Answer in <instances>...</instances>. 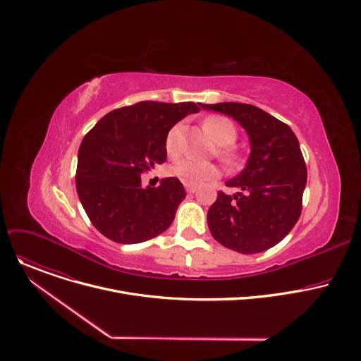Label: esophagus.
<instances>
[{
	"label": "esophagus",
	"instance_id": "1",
	"mask_svg": "<svg viewBox=\"0 0 361 361\" xmlns=\"http://www.w3.org/2000/svg\"><path fill=\"white\" fill-rule=\"evenodd\" d=\"M184 188H185V191H187V192H190V194L195 192V190H197V187H195V185H192V184H184Z\"/></svg>",
	"mask_w": 361,
	"mask_h": 361
}]
</instances>
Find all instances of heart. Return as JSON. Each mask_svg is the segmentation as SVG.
Returning a JSON list of instances; mask_svg holds the SVG:
<instances>
[{
    "label": "heart",
    "instance_id": "1",
    "mask_svg": "<svg viewBox=\"0 0 361 361\" xmlns=\"http://www.w3.org/2000/svg\"><path fill=\"white\" fill-rule=\"evenodd\" d=\"M205 130L213 137V140L220 145H228L237 138V128L234 123L224 116H213L204 121ZM183 127L180 124L174 126L166 137V149L170 157H177L181 148ZM224 156H228L227 151H223ZM170 176L178 178L185 184H201L205 181L214 180L220 176V170L212 164H198L191 160H180L169 170Z\"/></svg>",
    "mask_w": 361,
    "mask_h": 361
}]
</instances>
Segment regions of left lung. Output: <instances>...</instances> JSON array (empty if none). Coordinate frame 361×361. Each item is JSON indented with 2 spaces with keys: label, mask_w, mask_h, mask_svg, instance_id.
<instances>
[{
  "label": "left lung",
  "mask_w": 361,
  "mask_h": 361,
  "mask_svg": "<svg viewBox=\"0 0 361 361\" xmlns=\"http://www.w3.org/2000/svg\"><path fill=\"white\" fill-rule=\"evenodd\" d=\"M233 117L248 134L251 152L245 169L219 191L209 209L212 235L224 247L243 254L266 251L295 226L302 209L307 169L293 130L262 109L243 102L201 104Z\"/></svg>",
  "instance_id": "1"
}]
</instances>
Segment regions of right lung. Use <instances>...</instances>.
I'll use <instances>...</instances> for the list:
<instances>
[{"instance_id": "right-lung-1", "label": "right lung", "mask_w": 361, "mask_h": 361, "mask_svg": "<svg viewBox=\"0 0 361 361\" xmlns=\"http://www.w3.org/2000/svg\"><path fill=\"white\" fill-rule=\"evenodd\" d=\"M195 102L140 101L113 110L84 137L78 149L77 192L92 226L120 244L147 241L166 231L185 198L181 181L141 187V174L167 159L166 137Z\"/></svg>"}]
</instances>
